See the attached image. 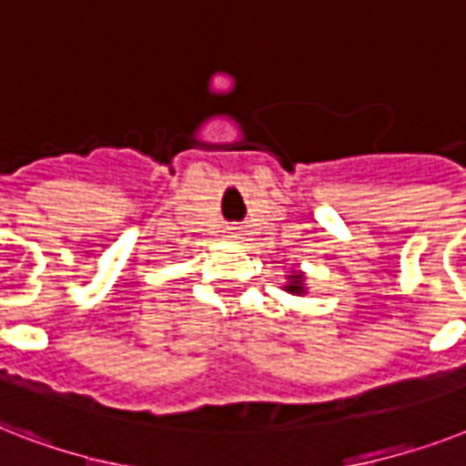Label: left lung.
I'll list each match as a JSON object with an SVG mask.
<instances>
[{
    "label": "left lung",
    "instance_id": "left-lung-1",
    "mask_svg": "<svg viewBox=\"0 0 466 466\" xmlns=\"http://www.w3.org/2000/svg\"><path fill=\"white\" fill-rule=\"evenodd\" d=\"M287 279H289V282H287L285 285V289L289 294H304L306 292V287H304V275H301V272H292V275H287Z\"/></svg>",
    "mask_w": 466,
    "mask_h": 466
}]
</instances>
